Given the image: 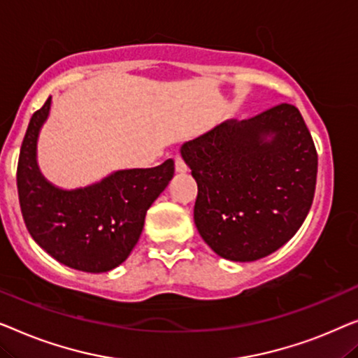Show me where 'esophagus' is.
Here are the masks:
<instances>
[{"label": "esophagus", "instance_id": "obj_1", "mask_svg": "<svg viewBox=\"0 0 358 358\" xmlns=\"http://www.w3.org/2000/svg\"><path fill=\"white\" fill-rule=\"evenodd\" d=\"M175 170H177V173H185L186 170H188V167H186V164H185V160L181 159L180 155L175 157Z\"/></svg>", "mask_w": 358, "mask_h": 358}]
</instances>
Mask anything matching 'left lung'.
<instances>
[{"mask_svg":"<svg viewBox=\"0 0 358 358\" xmlns=\"http://www.w3.org/2000/svg\"><path fill=\"white\" fill-rule=\"evenodd\" d=\"M194 224L214 253L248 263L285 245L313 203L318 154L299 108L280 103L186 141Z\"/></svg>","mask_w":358,"mask_h":358,"instance_id":"8db88e82","label":"left lung"}]
</instances>
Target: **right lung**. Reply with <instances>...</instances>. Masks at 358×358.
<instances>
[{"label": "right lung", "instance_id": "add662e5", "mask_svg": "<svg viewBox=\"0 0 358 358\" xmlns=\"http://www.w3.org/2000/svg\"><path fill=\"white\" fill-rule=\"evenodd\" d=\"M52 107L48 97L30 118L17 164V193L32 238L68 268L107 273L123 263L138 243L148 209L167 188L172 159L154 169L110 173L97 183L62 189L37 164V141Z\"/></svg>", "mask_w": 358, "mask_h": 358}]
</instances>
